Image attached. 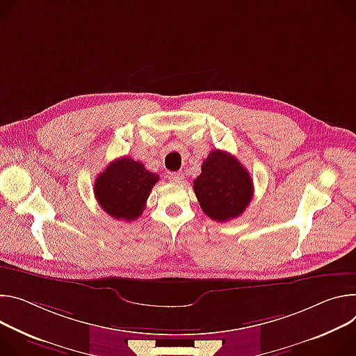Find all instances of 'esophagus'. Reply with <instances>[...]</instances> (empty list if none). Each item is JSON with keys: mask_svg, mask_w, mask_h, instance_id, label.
<instances>
[{"mask_svg": "<svg viewBox=\"0 0 356 356\" xmlns=\"http://www.w3.org/2000/svg\"><path fill=\"white\" fill-rule=\"evenodd\" d=\"M169 179H170V181H173V183H181L184 177H183V173L177 172V173H170Z\"/></svg>", "mask_w": 356, "mask_h": 356, "instance_id": "1", "label": "esophagus"}]
</instances>
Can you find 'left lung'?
<instances>
[{"label":"left lung","mask_w":356,"mask_h":356,"mask_svg":"<svg viewBox=\"0 0 356 356\" xmlns=\"http://www.w3.org/2000/svg\"><path fill=\"white\" fill-rule=\"evenodd\" d=\"M193 190L204 214L216 221L237 218L252 199V180L238 159L222 150H211L193 181Z\"/></svg>","instance_id":"obj_1"}]
</instances>
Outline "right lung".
Returning a JSON list of instances; mask_svg holds the SVG:
<instances>
[{
  "mask_svg": "<svg viewBox=\"0 0 356 356\" xmlns=\"http://www.w3.org/2000/svg\"><path fill=\"white\" fill-rule=\"evenodd\" d=\"M159 175L131 157H120L95 180L93 191L99 206L113 218L134 221L142 216Z\"/></svg>",
  "mask_w": 356,
  "mask_h": 356,
  "instance_id": "add662e5",
  "label": "right lung"
}]
</instances>
